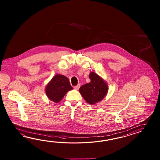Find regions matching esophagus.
Returning <instances> with one entry per match:
<instances>
[{
    "label": "esophagus",
    "mask_w": 160,
    "mask_h": 160,
    "mask_svg": "<svg viewBox=\"0 0 160 160\" xmlns=\"http://www.w3.org/2000/svg\"><path fill=\"white\" fill-rule=\"evenodd\" d=\"M80 86H81V85L78 84V85L75 86V87H74V88H75V89H76V90H78L79 88H80Z\"/></svg>",
    "instance_id": "esophagus-1"
}]
</instances>
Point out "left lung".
I'll return each mask as SVG.
<instances>
[{"instance_id":"obj_1","label":"left lung","mask_w":160,"mask_h":160,"mask_svg":"<svg viewBox=\"0 0 160 160\" xmlns=\"http://www.w3.org/2000/svg\"><path fill=\"white\" fill-rule=\"evenodd\" d=\"M89 78L90 82L82 86L79 91L86 102L94 105L105 97L109 87L104 79L94 72L90 73Z\"/></svg>"}]
</instances>
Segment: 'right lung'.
Returning <instances> with one entry per match:
<instances>
[{"mask_svg": "<svg viewBox=\"0 0 160 160\" xmlns=\"http://www.w3.org/2000/svg\"><path fill=\"white\" fill-rule=\"evenodd\" d=\"M72 89L66 77L61 74H57L46 85L45 92L48 98L55 103H58L68 91Z\"/></svg>", "mask_w": 160, "mask_h": 160, "instance_id": "right-lung-1", "label": "right lung"}]
</instances>
